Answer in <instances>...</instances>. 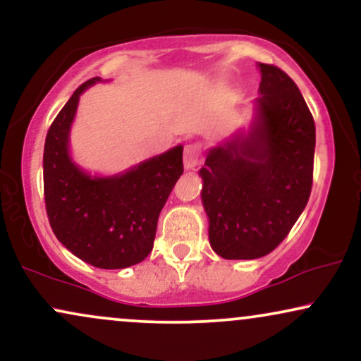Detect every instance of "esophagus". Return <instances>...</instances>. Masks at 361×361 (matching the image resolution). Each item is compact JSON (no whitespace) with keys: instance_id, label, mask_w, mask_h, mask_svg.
Returning a JSON list of instances; mask_svg holds the SVG:
<instances>
[{"instance_id":"34e87169","label":"esophagus","mask_w":361,"mask_h":361,"mask_svg":"<svg viewBox=\"0 0 361 361\" xmlns=\"http://www.w3.org/2000/svg\"><path fill=\"white\" fill-rule=\"evenodd\" d=\"M204 161V144L190 142L185 146L183 163L186 169H195Z\"/></svg>"}]
</instances>
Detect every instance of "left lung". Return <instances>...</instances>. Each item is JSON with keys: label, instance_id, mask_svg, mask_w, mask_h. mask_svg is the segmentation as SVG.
I'll return each mask as SVG.
<instances>
[{"label": "left lung", "instance_id": "1", "mask_svg": "<svg viewBox=\"0 0 361 361\" xmlns=\"http://www.w3.org/2000/svg\"><path fill=\"white\" fill-rule=\"evenodd\" d=\"M259 71L251 130L210 149L200 169L210 246L226 259H255L275 250L312 190V114L287 73L261 62Z\"/></svg>", "mask_w": 361, "mask_h": 361}]
</instances>
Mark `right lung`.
Listing matches in <instances>:
<instances>
[{
    "label": "right lung",
    "mask_w": 361,
    "mask_h": 361,
    "mask_svg": "<svg viewBox=\"0 0 361 361\" xmlns=\"http://www.w3.org/2000/svg\"><path fill=\"white\" fill-rule=\"evenodd\" d=\"M54 118L44 147L45 210L56 238L74 256L103 270L137 264L152 251L157 219L183 173V147L144 161L127 173L91 178L73 163L68 142L80 94Z\"/></svg>",
    "instance_id": "right-lung-1"
}]
</instances>
